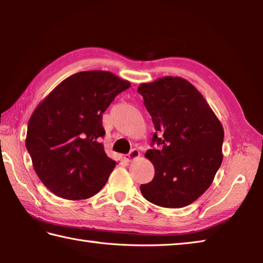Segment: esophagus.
Returning <instances> with one entry per match:
<instances>
[{
    "mask_svg": "<svg viewBox=\"0 0 263 263\" xmlns=\"http://www.w3.org/2000/svg\"><path fill=\"white\" fill-rule=\"evenodd\" d=\"M140 156H141V152L138 151L137 148H133V150L126 156V159H127L128 161H132V160L137 159V158L140 157Z\"/></svg>",
    "mask_w": 263,
    "mask_h": 263,
    "instance_id": "esophagus-1",
    "label": "esophagus"
}]
</instances>
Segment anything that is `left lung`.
I'll return each mask as SVG.
<instances>
[{
	"label": "left lung",
	"instance_id": "obj_1",
	"mask_svg": "<svg viewBox=\"0 0 263 263\" xmlns=\"http://www.w3.org/2000/svg\"><path fill=\"white\" fill-rule=\"evenodd\" d=\"M143 96L156 133L145 157L155 177L141 185L152 204L180 209L198 199L212 184L223 156L224 132L204 96L185 79L163 77L142 83Z\"/></svg>",
	"mask_w": 263,
	"mask_h": 263
}]
</instances>
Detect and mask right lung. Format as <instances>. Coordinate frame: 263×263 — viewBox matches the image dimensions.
<instances>
[{"instance_id":"add662e5","label":"right lung","mask_w":263,"mask_h":263,"mask_svg":"<svg viewBox=\"0 0 263 263\" xmlns=\"http://www.w3.org/2000/svg\"><path fill=\"white\" fill-rule=\"evenodd\" d=\"M130 83L106 71L79 72L53 89L28 121L26 148L40 180L54 195L87 199L116 167L100 142L102 116Z\"/></svg>"}]
</instances>
